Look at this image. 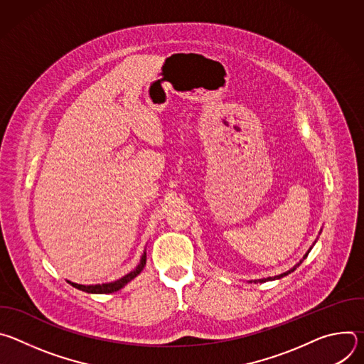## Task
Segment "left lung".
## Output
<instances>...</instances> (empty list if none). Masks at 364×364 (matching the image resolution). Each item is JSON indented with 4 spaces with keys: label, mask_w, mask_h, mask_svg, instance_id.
Segmentation results:
<instances>
[{
    "label": "left lung",
    "mask_w": 364,
    "mask_h": 364,
    "mask_svg": "<svg viewBox=\"0 0 364 364\" xmlns=\"http://www.w3.org/2000/svg\"><path fill=\"white\" fill-rule=\"evenodd\" d=\"M320 233H321V230H320ZM316 242H317V240H316ZM316 242L313 243V246L316 245ZM313 246H311V247H309V249H308V250L305 252V255L302 256V259H301V261H299L298 264H295V265H294V267H292V268H291L289 271H287V272H284V274H279V275H275V277H268V278H262V279H255V281H249V282H261V284H262V282H267V281H275V279H281L282 277H287L288 274L294 272V271H295V269H296V268H298V267H299V265L302 264V261H304V259H305V257L308 256V253L311 252V249H313Z\"/></svg>",
    "instance_id": "8db88e82"
}]
</instances>
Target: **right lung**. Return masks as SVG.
<instances>
[{
  "label": "right lung",
  "mask_w": 364,
  "mask_h": 364,
  "mask_svg": "<svg viewBox=\"0 0 364 364\" xmlns=\"http://www.w3.org/2000/svg\"><path fill=\"white\" fill-rule=\"evenodd\" d=\"M146 264V252L144 250L141 259H139V264L135 267V269H132L129 274L124 275L122 278L117 279V281H112V282H105V284H96V285H80V284H75V282H70L68 281L72 287L80 289V291H85L87 294H111V292H117L119 291L121 288H124L128 282H131L135 277H138L141 274V271L144 269Z\"/></svg>",
  "instance_id": "1"
}]
</instances>
